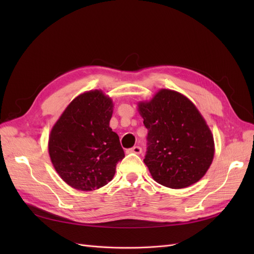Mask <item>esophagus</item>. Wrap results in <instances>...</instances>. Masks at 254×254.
I'll return each instance as SVG.
<instances>
[{"instance_id": "esophagus-1", "label": "esophagus", "mask_w": 254, "mask_h": 254, "mask_svg": "<svg viewBox=\"0 0 254 254\" xmlns=\"http://www.w3.org/2000/svg\"><path fill=\"white\" fill-rule=\"evenodd\" d=\"M127 151L132 152V153H136V155H140V153L142 152V148L140 147V146H133L132 148H129Z\"/></svg>"}]
</instances>
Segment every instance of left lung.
Instances as JSON below:
<instances>
[{"mask_svg": "<svg viewBox=\"0 0 254 254\" xmlns=\"http://www.w3.org/2000/svg\"><path fill=\"white\" fill-rule=\"evenodd\" d=\"M147 128L144 163L158 183L183 189L200 180L213 161L211 130L194 104L172 90H161L139 104Z\"/></svg>", "mask_w": 254, "mask_h": 254, "instance_id": "obj_1", "label": "left lung"}]
</instances>
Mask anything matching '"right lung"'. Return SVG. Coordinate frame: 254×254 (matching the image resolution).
<instances>
[{
    "label": "right lung",
    "mask_w": 254,
    "mask_h": 254,
    "mask_svg": "<svg viewBox=\"0 0 254 254\" xmlns=\"http://www.w3.org/2000/svg\"><path fill=\"white\" fill-rule=\"evenodd\" d=\"M112 106L102 91L86 92L66 107L52 129V163L63 180L76 190L106 186L125 157L119 135L109 127Z\"/></svg>",
    "instance_id": "obj_1"
}]
</instances>
